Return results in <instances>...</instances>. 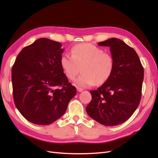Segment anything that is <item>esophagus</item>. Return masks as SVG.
Masks as SVG:
<instances>
[{"instance_id": "esophagus-1", "label": "esophagus", "mask_w": 158, "mask_h": 158, "mask_svg": "<svg viewBox=\"0 0 158 158\" xmlns=\"http://www.w3.org/2000/svg\"><path fill=\"white\" fill-rule=\"evenodd\" d=\"M77 92H82L83 91V89L82 88H77Z\"/></svg>"}]
</instances>
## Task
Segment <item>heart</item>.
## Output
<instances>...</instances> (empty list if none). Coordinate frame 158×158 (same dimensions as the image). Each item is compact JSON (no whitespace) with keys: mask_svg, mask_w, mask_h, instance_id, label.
I'll return each mask as SVG.
<instances>
[{"mask_svg":"<svg viewBox=\"0 0 158 158\" xmlns=\"http://www.w3.org/2000/svg\"><path fill=\"white\" fill-rule=\"evenodd\" d=\"M71 56L64 53L60 58V65L63 73L69 79L78 75L80 67L82 74L75 80L80 88H88L97 83H106L113 73L115 62L109 53L91 43H80L74 45Z\"/></svg>","mask_w":158,"mask_h":158,"instance_id":"heart-1","label":"heart"}]
</instances>
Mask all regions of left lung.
Masks as SVG:
<instances>
[{
  "mask_svg": "<svg viewBox=\"0 0 158 158\" xmlns=\"http://www.w3.org/2000/svg\"><path fill=\"white\" fill-rule=\"evenodd\" d=\"M98 45L109 47L115 67L108 81L90 91L92 100L86 111L102 125L114 126L128 119L138 107L144 70L135 49L121 39H109Z\"/></svg>",
  "mask_w": 158,
  "mask_h": 158,
  "instance_id": "8db88e82",
  "label": "left lung"
}]
</instances>
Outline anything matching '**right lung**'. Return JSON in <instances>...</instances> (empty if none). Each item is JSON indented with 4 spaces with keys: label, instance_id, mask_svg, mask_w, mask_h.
Masks as SVG:
<instances>
[{
    "label": "right lung",
    "instance_id": "1",
    "mask_svg": "<svg viewBox=\"0 0 158 158\" xmlns=\"http://www.w3.org/2000/svg\"><path fill=\"white\" fill-rule=\"evenodd\" d=\"M59 42L41 38L23 48L12 67L15 105L30 122L49 125L61 117L76 95L60 65Z\"/></svg>",
    "mask_w": 158,
    "mask_h": 158
}]
</instances>
